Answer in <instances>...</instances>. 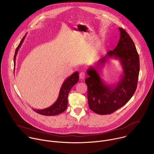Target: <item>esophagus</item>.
Masks as SVG:
<instances>
[{
	"label": "esophagus",
	"instance_id": "1",
	"mask_svg": "<svg viewBox=\"0 0 154 154\" xmlns=\"http://www.w3.org/2000/svg\"><path fill=\"white\" fill-rule=\"evenodd\" d=\"M79 77L80 79L83 80L85 77V74L84 72H80V73L79 74Z\"/></svg>",
	"mask_w": 154,
	"mask_h": 154
}]
</instances>
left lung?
I'll use <instances>...</instances> for the list:
<instances>
[{
    "label": "left lung",
    "instance_id": "obj_1",
    "mask_svg": "<svg viewBox=\"0 0 154 154\" xmlns=\"http://www.w3.org/2000/svg\"><path fill=\"white\" fill-rule=\"evenodd\" d=\"M120 39L113 51H108L98 61L103 65L109 58L118 59L123 74L116 85H107L102 80L97 69L91 66L86 70L88 102L90 109L97 114H111L123 106L134 94L140 72V58L135 44L125 30L119 27Z\"/></svg>",
    "mask_w": 154,
    "mask_h": 154
}]
</instances>
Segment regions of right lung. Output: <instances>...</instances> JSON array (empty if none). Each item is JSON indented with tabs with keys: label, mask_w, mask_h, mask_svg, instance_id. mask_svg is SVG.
Instances as JSON below:
<instances>
[{
	"label": "right lung",
	"mask_w": 154,
	"mask_h": 154,
	"mask_svg": "<svg viewBox=\"0 0 154 154\" xmlns=\"http://www.w3.org/2000/svg\"><path fill=\"white\" fill-rule=\"evenodd\" d=\"M26 35L23 38V39H22L21 41L19 43V45H18V46L17 47L15 51V54L14 56V67H15V64H16V55L17 54V52L20 47L22 45V44H23L25 39ZM79 79V72L77 71L75 72L73 74H72L71 75H70L69 77H68L65 80V81L64 82V83H63L61 87L58 99L57 101L52 105L45 109H33V111H35L37 113H39L42 115H45V116H55L64 112L66 110V109L67 108V106H68V96L69 92L72 88V87L78 82Z\"/></svg>",
	"instance_id": "add662e5"
}]
</instances>
